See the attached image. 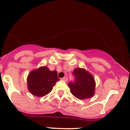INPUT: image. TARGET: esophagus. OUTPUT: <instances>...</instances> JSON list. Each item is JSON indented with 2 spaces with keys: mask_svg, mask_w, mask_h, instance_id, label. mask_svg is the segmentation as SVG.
Listing matches in <instances>:
<instances>
[{
  "mask_svg": "<svg viewBox=\"0 0 130 130\" xmlns=\"http://www.w3.org/2000/svg\"><path fill=\"white\" fill-rule=\"evenodd\" d=\"M61 80H63V81H65V82H67V80H68V78H67V77H63L62 78H61Z\"/></svg>",
  "mask_w": 130,
  "mask_h": 130,
  "instance_id": "34e87169",
  "label": "esophagus"
}]
</instances>
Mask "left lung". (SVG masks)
<instances>
[{
	"instance_id": "1",
	"label": "left lung",
	"mask_w": 130,
	"mask_h": 130,
	"mask_svg": "<svg viewBox=\"0 0 130 130\" xmlns=\"http://www.w3.org/2000/svg\"><path fill=\"white\" fill-rule=\"evenodd\" d=\"M75 75L74 82H69L68 86L70 92L78 99H86L92 98L95 94V82L91 73L86 69L77 68L73 72Z\"/></svg>"
}]
</instances>
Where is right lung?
<instances>
[{
	"instance_id": "1",
	"label": "right lung",
	"mask_w": 130,
	"mask_h": 130,
	"mask_svg": "<svg viewBox=\"0 0 130 130\" xmlns=\"http://www.w3.org/2000/svg\"><path fill=\"white\" fill-rule=\"evenodd\" d=\"M58 80L56 70L51 71L46 66L40 67L29 73L27 88L31 94L40 98L49 94Z\"/></svg>"
}]
</instances>
